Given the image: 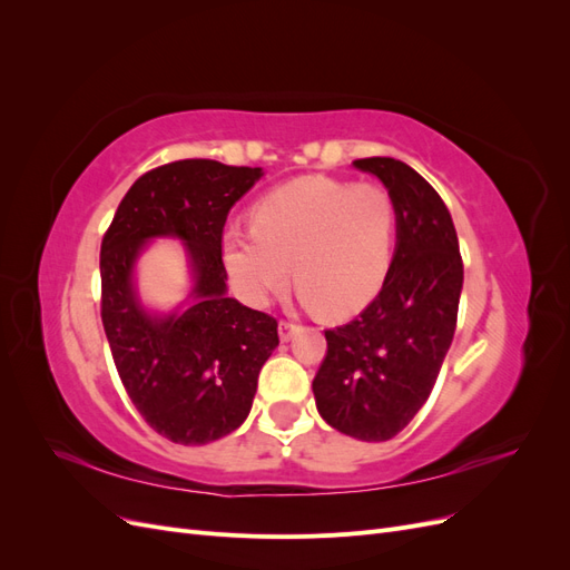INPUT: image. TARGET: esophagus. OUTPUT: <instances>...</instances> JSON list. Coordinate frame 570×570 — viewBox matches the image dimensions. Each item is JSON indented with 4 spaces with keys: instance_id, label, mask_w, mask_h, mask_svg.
Instances as JSON below:
<instances>
[{
    "instance_id": "obj_1",
    "label": "esophagus",
    "mask_w": 570,
    "mask_h": 570,
    "mask_svg": "<svg viewBox=\"0 0 570 570\" xmlns=\"http://www.w3.org/2000/svg\"><path fill=\"white\" fill-rule=\"evenodd\" d=\"M297 331H299V325L292 323V321H281V325H278V335H281L283 342H287Z\"/></svg>"
}]
</instances>
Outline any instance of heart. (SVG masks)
I'll list each match as a JSON object with an SVG mask.
<instances>
[{"mask_svg":"<svg viewBox=\"0 0 570 570\" xmlns=\"http://www.w3.org/2000/svg\"><path fill=\"white\" fill-rule=\"evenodd\" d=\"M396 204L383 185L304 176L252 206V228L220 237V264L247 304L264 306L292 278L325 316L358 314L392 264Z\"/></svg>","mask_w":570,"mask_h":570,"instance_id":"b5f03b06","label":"heart"}]
</instances>
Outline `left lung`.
<instances>
[{
  "label": "left lung",
  "instance_id": "left-lung-1",
  "mask_svg": "<svg viewBox=\"0 0 570 570\" xmlns=\"http://www.w3.org/2000/svg\"><path fill=\"white\" fill-rule=\"evenodd\" d=\"M396 204V252L375 299L325 331L314 377L318 413L340 433L385 442L411 423L450 350L463 262L450 209L416 170L390 157L356 159Z\"/></svg>",
  "mask_w": 570,
  "mask_h": 570
}]
</instances>
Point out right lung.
I'll return each mask as SVG.
<instances>
[{"instance_id":"add662e5","label":"right lung","mask_w":570,"mask_h":570,"mask_svg":"<svg viewBox=\"0 0 570 570\" xmlns=\"http://www.w3.org/2000/svg\"><path fill=\"white\" fill-rule=\"evenodd\" d=\"M262 168L183 159L147 170L120 199L101 239V323L130 402L176 444H206L243 425L258 371L278 347V321L226 295L220 237L233 204ZM185 238L196 266V304L151 320L134 299L129 271L144 239Z\"/></svg>"}]
</instances>
